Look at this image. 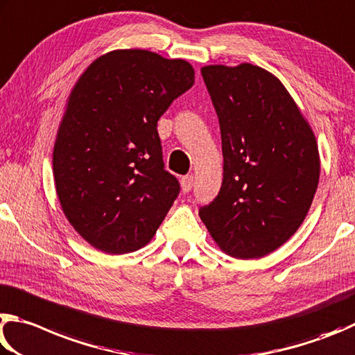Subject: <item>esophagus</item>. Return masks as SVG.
<instances>
[{"label":"esophagus","instance_id":"esophagus-1","mask_svg":"<svg viewBox=\"0 0 355 355\" xmlns=\"http://www.w3.org/2000/svg\"><path fill=\"white\" fill-rule=\"evenodd\" d=\"M191 187H193V176H191V174H190V176H184L181 179V189H182L184 193H189Z\"/></svg>","mask_w":355,"mask_h":355}]
</instances>
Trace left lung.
Masks as SVG:
<instances>
[{
	"mask_svg": "<svg viewBox=\"0 0 355 355\" xmlns=\"http://www.w3.org/2000/svg\"><path fill=\"white\" fill-rule=\"evenodd\" d=\"M221 129L223 182L200 216L234 259L268 256L306 220L320 181L313 129L275 74L248 64L206 65Z\"/></svg>",
	"mask_w": 355,
	"mask_h": 355,
	"instance_id": "8db88e82",
	"label": "left lung"
}]
</instances>
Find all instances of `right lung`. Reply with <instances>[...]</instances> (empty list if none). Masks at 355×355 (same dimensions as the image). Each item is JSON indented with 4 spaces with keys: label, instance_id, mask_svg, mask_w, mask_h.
Wrapping results in <instances>:
<instances>
[{
    "label": "right lung",
    "instance_id": "obj_1",
    "mask_svg": "<svg viewBox=\"0 0 355 355\" xmlns=\"http://www.w3.org/2000/svg\"><path fill=\"white\" fill-rule=\"evenodd\" d=\"M193 83L187 60L114 49L74 84L54 141V185L65 218L95 250L134 252L157 232L179 195L157 121Z\"/></svg>",
    "mask_w": 355,
    "mask_h": 355
}]
</instances>
